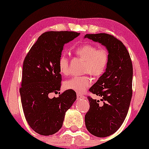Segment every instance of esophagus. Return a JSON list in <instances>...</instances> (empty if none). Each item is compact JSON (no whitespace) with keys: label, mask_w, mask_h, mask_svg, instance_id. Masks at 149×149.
Returning a JSON list of instances; mask_svg holds the SVG:
<instances>
[{"label":"esophagus","mask_w":149,"mask_h":149,"mask_svg":"<svg viewBox=\"0 0 149 149\" xmlns=\"http://www.w3.org/2000/svg\"><path fill=\"white\" fill-rule=\"evenodd\" d=\"M85 96L84 95H82L81 94H79V93H77V100H81V99H83V98H85Z\"/></svg>","instance_id":"esophagus-1"}]
</instances>
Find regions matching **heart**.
I'll use <instances>...</instances> for the list:
<instances>
[{
  "mask_svg": "<svg viewBox=\"0 0 149 149\" xmlns=\"http://www.w3.org/2000/svg\"><path fill=\"white\" fill-rule=\"evenodd\" d=\"M74 54L84 60L83 72L90 74L98 79L105 72L110 60L109 51L105 47H99L92 43H84L74 50ZM59 71L63 75L69 74V59L65 54L61 55L58 60ZM91 79L88 75L74 77L65 81V89L82 93L90 86Z\"/></svg>",
  "mask_w": 149,
  "mask_h": 149,
  "instance_id": "1",
  "label": "heart"
}]
</instances>
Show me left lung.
<instances>
[{"label":"left lung","mask_w":149,"mask_h":149,"mask_svg":"<svg viewBox=\"0 0 149 149\" xmlns=\"http://www.w3.org/2000/svg\"><path fill=\"white\" fill-rule=\"evenodd\" d=\"M85 38L107 47L110 60L106 72L89 89L100 100L87 96L89 109L85 116L88 131L97 137H107L123 124L132 96L133 66L130 54L121 40L106 33L87 34Z\"/></svg>","instance_id":"left-lung-1"}]
</instances>
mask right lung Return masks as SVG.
I'll return each instance as SVG.
<instances>
[{
	"mask_svg": "<svg viewBox=\"0 0 149 149\" xmlns=\"http://www.w3.org/2000/svg\"><path fill=\"white\" fill-rule=\"evenodd\" d=\"M79 35L74 31L44 32L24 58L19 88L22 108L28 125L40 135L58 132L65 113L77 99L76 92L70 89L58 97L49 96L60 89L58 60L64 45Z\"/></svg>",
	"mask_w": 149,
	"mask_h": 149,
	"instance_id": "obj_1",
	"label": "right lung"
}]
</instances>
